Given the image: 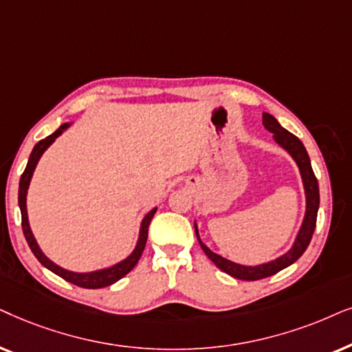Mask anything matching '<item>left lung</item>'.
Listing matches in <instances>:
<instances>
[{"label": "left lung", "mask_w": 352, "mask_h": 352, "mask_svg": "<svg viewBox=\"0 0 352 352\" xmlns=\"http://www.w3.org/2000/svg\"><path fill=\"white\" fill-rule=\"evenodd\" d=\"M262 124L264 127L269 130V132L274 133L275 142H277L280 146L287 149V151L292 154L294 161H296L299 172H301L302 182H304V190H306V201H307V208H306V215H304V222L301 230L298 233L296 241L292 250H289L287 254H283L278 259L267 262V264H261L256 267H246V265H240L235 264V262L227 261L225 257L215 254L209 250L208 246L204 245L203 241L199 240L198 235V227L195 225V232L196 236H198V241L203 251L206 252V256L209 257L210 261L214 262L215 265L219 267L220 270H223L225 274L232 275L238 280H261V278H267L270 275H275L277 272L283 270L285 267L292 265L293 262H296L299 257L304 254V251L307 250L309 243L312 240L314 230H316V223H317V210H318V203H320V195H318V182L316 179V173L312 170L311 166V159H309V154L304 148V144L301 143V140L298 137H294L293 133H289L288 130H285L282 125L278 124L277 119L274 116L267 114L264 112L262 114Z\"/></svg>", "instance_id": "1"}]
</instances>
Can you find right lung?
Wrapping results in <instances>:
<instances>
[{
	"instance_id": "obj_1",
	"label": "right lung",
	"mask_w": 352,
	"mask_h": 352,
	"mask_svg": "<svg viewBox=\"0 0 352 352\" xmlns=\"http://www.w3.org/2000/svg\"><path fill=\"white\" fill-rule=\"evenodd\" d=\"M67 127H69V124L60 125V127L56 130L53 135H50V137L41 140V142L36 143L35 148L32 149L29 162H27L25 170H23V173H22L21 182H19V208H21V214H22V230H23V235H25L27 243H29L32 252H34L36 259L40 261V264L45 265L46 269L54 272L56 275H59V277L64 278L65 282L77 285V287L90 288V289L104 288V287H109V285H112V283H116L117 280H120L122 277H125V275H127L129 272L132 270L135 265H137V262L140 261V257H142L143 251H144V245H146L149 222H151V219L154 217V214H156L157 209L154 208L153 210H149V212L146 214V217L143 219L142 228H140V238H138V243H137V248H135V251L127 257V259L119 262V264H116L114 267H109V269H104V270L91 272V274H75V272H69V270L60 269L59 265H56L54 262H51L48 257H46L43 252H41L38 245H36L34 235H32L29 219H27L25 201H27V190H29L32 173H34V170H35L36 162H38L41 154L45 153V149L48 148L50 144L53 143L54 140L58 138L59 135L63 133Z\"/></svg>"
}]
</instances>
